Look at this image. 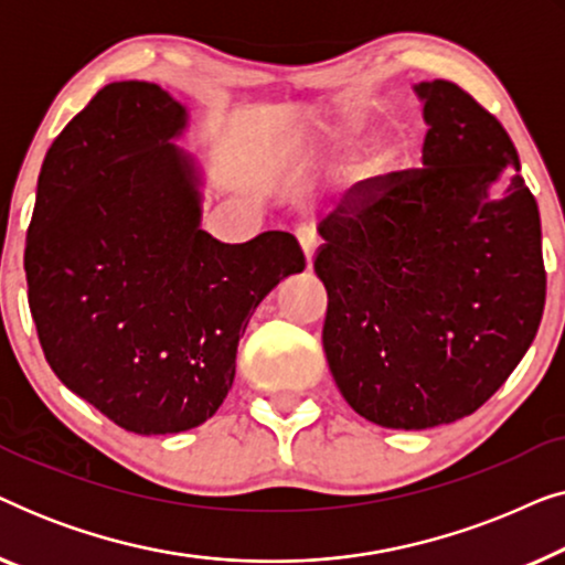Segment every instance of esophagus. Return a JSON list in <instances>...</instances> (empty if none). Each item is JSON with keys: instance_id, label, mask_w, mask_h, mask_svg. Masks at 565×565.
Segmentation results:
<instances>
[{"instance_id": "esophagus-1", "label": "esophagus", "mask_w": 565, "mask_h": 565, "mask_svg": "<svg viewBox=\"0 0 565 565\" xmlns=\"http://www.w3.org/2000/svg\"><path fill=\"white\" fill-rule=\"evenodd\" d=\"M298 242H300V246H303V254H306L308 269H311V265H313V254H316V246H319V238H316L313 231L300 228V231H298Z\"/></svg>"}]
</instances>
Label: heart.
<instances>
[{"label": "heart", "instance_id": "1", "mask_svg": "<svg viewBox=\"0 0 565 565\" xmlns=\"http://www.w3.org/2000/svg\"><path fill=\"white\" fill-rule=\"evenodd\" d=\"M331 141L334 143H344L347 141V136L344 134H331L329 136ZM388 161H391V153H388V146L385 143H373L370 146V149L365 151V157H362L360 161H358V167H354V174H358V182H370V180H375L377 174H383L385 172V167H388Z\"/></svg>", "mask_w": 565, "mask_h": 565}]
</instances>
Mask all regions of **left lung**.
I'll use <instances>...</instances> for the list:
<instances>
[{
    "mask_svg": "<svg viewBox=\"0 0 565 565\" xmlns=\"http://www.w3.org/2000/svg\"><path fill=\"white\" fill-rule=\"evenodd\" d=\"M414 89L429 126L422 167L360 182L319 223L313 259L337 388L388 429L481 408L530 350L545 308L540 213L512 138L458 84Z\"/></svg>",
    "mask_w": 565,
    "mask_h": 565,
    "instance_id": "left-lung-1",
    "label": "left lung"
}]
</instances>
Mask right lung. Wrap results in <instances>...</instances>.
I'll list each match as a JSON object with an SVG mask.
<instances>
[{"mask_svg":"<svg viewBox=\"0 0 565 565\" xmlns=\"http://www.w3.org/2000/svg\"><path fill=\"white\" fill-rule=\"evenodd\" d=\"M188 110L159 84L113 82L45 153L28 226V303L58 381L136 435L218 412L254 308L303 273L296 236L223 244L200 228Z\"/></svg>","mask_w":565,"mask_h":565,"instance_id":"right-lung-1","label":"right lung"}]
</instances>
